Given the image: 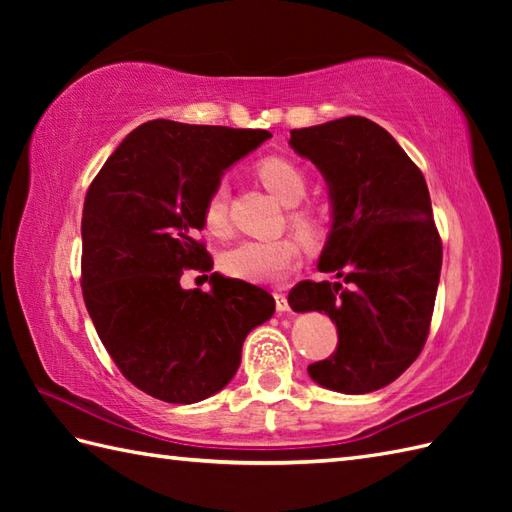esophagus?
I'll return each instance as SVG.
<instances>
[{
    "instance_id": "1",
    "label": "esophagus",
    "mask_w": 512,
    "mask_h": 512,
    "mask_svg": "<svg viewBox=\"0 0 512 512\" xmlns=\"http://www.w3.org/2000/svg\"><path fill=\"white\" fill-rule=\"evenodd\" d=\"M275 303H277V312H288L290 306H288V297L286 292L281 290H275Z\"/></svg>"
}]
</instances>
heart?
<instances>
[{
  "mask_svg": "<svg viewBox=\"0 0 512 512\" xmlns=\"http://www.w3.org/2000/svg\"><path fill=\"white\" fill-rule=\"evenodd\" d=\"M257 173L262 178L264 187L275 195V198L286 204L295 206L303 200L308 191V180L303 171L292 165L286 158L270 156L257 165ZM204 228L213 235L228 233V187L226 182L215 184L209 198L202 209ZM290 224L303 239L319 237V222L310 213L295 211L290 213ZM301 262V244L295 237L281 239H246L233 248H228L220 259V266L226 275L235 279L250 281V284H275L284 279L292 268Z\"/></svg>",
  "mask_w": 512,
  "mask_h": 512,
  "instance_id": "obj_1",
  "label": "heart"
}]
</instances>
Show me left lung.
<instances>
[{
  "instance_id": "1",
  "label": "left lung",
  "mask_w": 512,
  "mask_h": 512,
  "mask_svg": "<svg viewBox=\"0 0 512 512\" xmlns=\"http://www.w3.org/2000/svg\"><path fill=\"white\" fill-rule=\"evenodd\" d=\"M288 145L328 184L332 226L319 257L321 273L290 292L295 312H325L339 345L308 374L339 394H369L416 361L436 303L442 244L420 169L387 129L345 116L292 129Z\"/></svg>"
}]
</instances>
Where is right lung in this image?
Instances as JSON below:
<instances>
[{"instance_id":"right-lung-1","label":"right lung","mask_w":512,"mask_h":512,"mask_svg":"<svg viewBox=\"0 0 512 512\" xmlns=\"http://www.w3.org/2000/svg\"><path fill=\"white\" fill-rule=\"evenodd\" d=\"M268 138L158 118L116 147L85 195V308L123 376L158 400L191 405L224 389L248 332L275 314L264 288L220 273L209 292L180 286L182 270L213 266L195 239L211 189Z\"/></svg>"}]
</instances>
